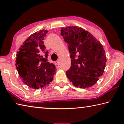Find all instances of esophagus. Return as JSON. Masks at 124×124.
Listing matches in <instances>:
<instances>
[{
  "label": "esophagus",
  "instance_id": "34e87169",
  "mask_svg": "<svg viewBox=\"0 0 124 124\" xmlns=\"http://www.w3.org/2000/svg\"><path fill=\"white\" fill-rule=\"evenodd\" d=\"M55 63H56V65H60V61L59 60H58V61H56Z\"/></svg>",
  "mask_w": 124,
  "mask_h": 124
}]
</instances>
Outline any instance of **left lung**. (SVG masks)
Here are the masks:
<instances>
[{"instance_id":"left-lung-1","label":"left lung","mask_w":124,"mask_h":124,"mask_svg":"<svg viewBox=\"0 0 124 124\" xmlns=\"http://www.w3.org/2000/svg\"><path fill=\"white\" fill-rule=\"evenodd\" d=\"M61 35L68 45L71 66L66 72L75 87L89 88L97 83L104 72L107 61L100 42L81 27L62 28Z\"/></svg>"}]
</instances>
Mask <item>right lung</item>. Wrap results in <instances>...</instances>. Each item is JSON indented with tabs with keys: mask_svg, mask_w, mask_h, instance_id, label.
I'll use <instances>...</instances> for the list:
<instances>
[{
	"mask_svg": "<svg viewBox=\"0 0 124 124\" xmlns=\"http://www.w3.org/2000/svg\"><path fill=\"white\" fill-rule=\"evenodd\" d=\"M48 31L35 32L24 41L16 54V68L23 83L33 89L45 87L51 82L56 67L48 62L43 40Z\"/></svg>",
	"mask_w": 124,
	"mask_h": 124,
	"instance_id": "obj_1",
	"label": "right lung"
}]
</instances>
